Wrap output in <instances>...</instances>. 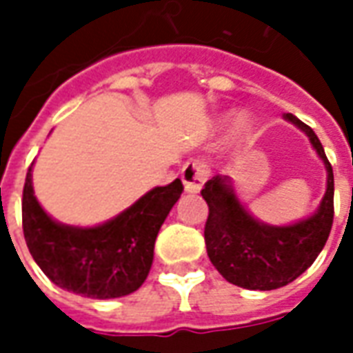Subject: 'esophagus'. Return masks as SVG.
<instances>
[{
  "label": "esophagus",
  "instance_id": "34e87169",
  "mask_svg": "<svg viewBox=\"0 0 353 353\" xmlns=\"http://www.w3.org/2000/svg\"><path fill=\"white\" fill-rule=\"evenodd\" d=\"M210 170H208L206 162L202 159H191L183 164L181 168V179H183L185 191L187 192H199L202 185L206 183Z\"/></svg>",
  "mask_w": 353,
  "mask_h": 353
}]
</instances>
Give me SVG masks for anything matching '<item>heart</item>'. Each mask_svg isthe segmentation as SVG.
I'll list each match as a JSON object with an SVG mask.
<instances>
[{
	"label": "heart",
	"mask_w": 353,
	"mask_h": 353,
	"mask_svg": "<svg viewBox=\"0 0 353 353\" xmlns=\"http://www.w3.org/2000/svg\"><path fill=\"white\" fill-rule=\"evenodd\" d=\"M248 130H250V119L244 113H238L232 119V123H230V138H232V141H238L240 138H244V134Z\"/></svg>",
	"instance_id": "obj_1"
}]
</instances>
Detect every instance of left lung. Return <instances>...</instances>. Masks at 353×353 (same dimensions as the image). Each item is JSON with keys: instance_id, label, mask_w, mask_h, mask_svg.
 <instances>
[{"instance_id": "left-lung-1", "label": "left lung", "mask_w": 353, "mask_h": 353, "mask_svg": "<svg viewBox=\"0 0 353 353\" xmlns=\"http://www.w3.org/2000/svg\"><path fill=\"white\" fill-rule=\"evenodd\" d=\"M285 121L310 138L312 147L325 164L327 189L316 214L295 225L272 227L248 214L227 176L212 177L200 191L210 210L204 227L208 257L223 278L238 288L270 291L296 280L316 261L333 227L331 162L308 124L291 113Z\"/></svg>"}]
</instances>
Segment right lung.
Returning a JSON list of instances; mask_svg holds the SVG:
<instances>
[{
	"mask_svg": "<svg viewBox=\"0 0 353 353\" xmlns=\"http://www.w3.org/2000/svg\"><path fill=\"white\" fill-rule=\"evenodd\" d=\"M183 192L181 179L154 187L123 214L98 227H70L39 206L32 166L22 192L28 250L52 283L90 299H117L141 288L153 265L162 223Z\"/></svg>",
	"mask_w": 353,
	"mask_h": 353,
	"instance_id": "add662e5",
	"label": "right lung"
}]
</instances>
